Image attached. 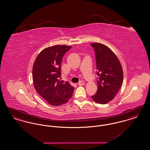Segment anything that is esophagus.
Returning <instances> with one entry per match:
<instances>
[{"instance_id":"esophagus-1","label":"esophagus","mask_w":150,"mask_h":150,"mask_svg":"<svg viewBox=\"0 0 150 150\" xmlns=\"http://www.w3.org/2000/svg\"><path fill=\"white\" fill-rule=\"evenodd\" d=\"M84 84V81H79L78 83L79 86H83Z\"/></svg>"}]
</instances>
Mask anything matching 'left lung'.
<instances>
[{
	"instance_id": "8db88e82",
	"label": "left lung",
	"mask_w": 150,
	"mask_h": 150,
	"mask_svg": "<svg viewBox=\"0 0 150 150\" xmlns=\"http://www.w3.org/2000/svg\"><path fill=\"white\" fill-rule=\"evenodd\" d=\"M96 59L98 89L92 96L94 102L106 104L113 100L123 81V71L120 62L114 52L107 46L93 43Z\"/></svg>"
}]
</instances>
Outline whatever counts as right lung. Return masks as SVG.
I'll list each match as a JSON object with an SVG mask.
<instances>
[{
    "label": "right lung",
    "mask_w": 150,
    "mask_h": 150,
    "mask_svg": "<svg viewBox=\"0 0 150 150\" xmlns=\"http://www.w3.org/2000/svg\"><path fill=\"white\" fill-rule=\"evenodd\" d=\"M71 46L57 45L42 50L33 67V80L36 91L52 106L66 103L71 98L74 87L60 81L61 64L64 53Z\"/></svg>",
    "instance_id": "right-lung-1"
}]
</instances>
